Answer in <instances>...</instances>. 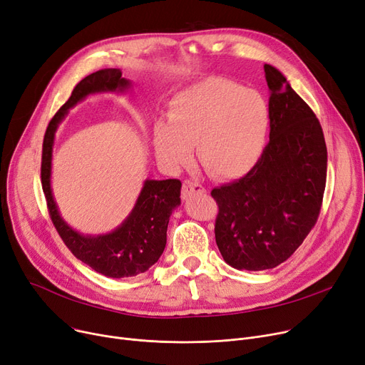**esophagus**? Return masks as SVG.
<instances>
[{"mask_svg": "<svg viewBox=\"0 0 365 365\" xmlns=\"http://www.w3.org/2000/svg\"><path fill=\"white\" fill-rule=\"evenodd\" d=\"M205 192V189L201 183L194 182V180H185L183 187H182V197L189 198L192 194H202Z\"/></svg>", "mask_w": 365, "mask_h": 365, "instance_id": "1", "label": "esophagus"}]
</instances>
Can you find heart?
I'll return each mask as SVG.
<instances>
[{"mask_svg":"<svg viewBox=\"0 0 365 365\" xmlns=\"http://www.w3.org/2000/svg\"><path fill=\"white\" fill-rule=\"evenodd\" d=\"M167 121L153 128V148L168 168L190 160L219 179L244 176L264 148L271 113L263 96L223 78H207L170 101Z\"/></svg>","mask_w":365,"mask_h":365,"instance_id":"heart-1","label":"heart"}]
</instances>
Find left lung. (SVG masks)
Returning a JSON list of instances; mask_svg holds the SVG:
<instances>
[{
  "label": "left lung",
  "instance_id": "obj_1",
  "mask_svg": "<svg viewBox=\"0 0 365 365\" xmlns=\"http://www.w3.org/2000/svg\"><path fill=\"white\" fill-rule=\"evenodd\" d=\"M269 143L235 182L212 190L219 205L216 244L240 271H264L289 259L315 226L327 179V146L314 110L274 66Z\"/></svg>",
  "mask_w": 365,
  "mask_h": 365
}]
</instances>
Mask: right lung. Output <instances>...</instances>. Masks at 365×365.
Instances as JSON below:
<instances>
[{"label":"right lung","instance_id":"1","mask_svg":"<svg viewBox=\"0 0 365 365\" xmlns=\"http://www.w3.org/2000/svg\"><path fill=\"white\" fill-rule=\"evenodd\" d=\"M131 83L123 78L120 69H101L75 86L68 102L51 118L43 142L41 183L51 222L72 255L91 269L110 278H125L146 272L161 257L167 242L170 216L180 205L178 179L150 180L143 187L127 219L109 234L83 235L61 216L51 192V157L54 134L68 110L94 93H124Z\"/></svg>","mask_w":365,"mask_h":365}]
</instances>
